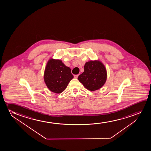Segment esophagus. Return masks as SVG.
I'll return each instance as SVG.
<instances>
[{
    "label": "esophagus",
    "mask_w": 151,
    "mask_h": 151,
    "mask_svg": "<svg viewBox=\"0 0 151 151\" xmlns=\"http://www.w3.org/2000/svg\"><path fill=\"white\" fill-rule=\"evenodd\" d=\"M78 77V75H75L74 78H77Z\"/></svg>",
    "instance_id": "obj_1"
}]
</instances>
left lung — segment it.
Returning <instances> with one entry per match:
<instances>
[{"mask_svg":"<svg viewBox=\"0 0 151 151\" xmlns=\"http://www.w3.org/2000/svg\"><path fill=\"white\" fill-rule=\"evenodd\" d=\"M84 72L78 79L88 90L94 91L101 88L106 82L107 73L104 64L100 61H90L84 66Z\"/></svg>","mask_w":151,"mask_h":151,"instance_id":"obj_1","label":"left lung"}]
</instances>
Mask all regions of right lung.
<instances>
[{"label": "right lung", "instance_id": "1", "mask_svg": "<svg viewBox=\"0 0 151 151\" xmlns=\"http://www.w3.org/2000/svg\"><path fill=\"white\" fill-rule=\"evenodd\" d=\"M73 77L70 68L65 66L62 61L54 59L48 61L44 73V80L51 92L61 93Z\"/></svg>", "mask_w": 151, "mask_h": 151}]
</instances>
